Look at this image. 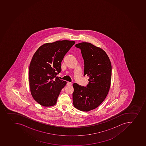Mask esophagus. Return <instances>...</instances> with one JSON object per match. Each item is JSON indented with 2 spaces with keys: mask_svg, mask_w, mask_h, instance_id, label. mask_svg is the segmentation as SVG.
I'll return each instance as SVG.
<instances>
[{
  "mask_svg": "<svg viewBox=\"0 0 146 146\" xmlns=\"http://www.w3.org/2000/svg\"><path fill=\"white\" fill-rule=\"evenodd\" d=\"M72 85V83H71V82H69L67 83V85L68 86H70Z\"/></svg>",
  "mask_w": 146,
  "mask_h": 146,
  "instance_id": "34e87169",
  "label": "esophagus"
}]
</instances>
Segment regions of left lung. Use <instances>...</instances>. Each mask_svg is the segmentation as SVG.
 <instances>
[{
  "instance_id": "1",
  "label": "left lung",
  "mask_w": 146,
  "mask_h": 146,
  "mask_svg": "<svg viewBox=\"0 0 146 146\" xmlns=\"http://www.w3.org/2000/svg\"><path fill=\"white\" fill-rule=\"evenodd\" d=\"M84 59V76L89 77L87 87L74 83L72 101L80 110L88 111L103 103L109 91L111 78V64L103 49L89 42L78 43Z\"/></svg>"
}]
</instances>
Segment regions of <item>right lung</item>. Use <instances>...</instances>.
Masks as SVG:
<instances>
[{"label":"right lung","instance_id":"right-lung-1","mask_svg":"<svg viewBox=\"0 0 146 146\" xmlns=\"http://www.w3.org/2000/svg\"><path fill=\"white\" fill-rule=\"evenodd\" d=\"M75 43L69 40L45 43L34 54L29 65V86L33 98L43 106L55 105L66 82L56 75L64 55Z\"/></svg>","mask_w":146,"mask_h":146}]
</instances>
